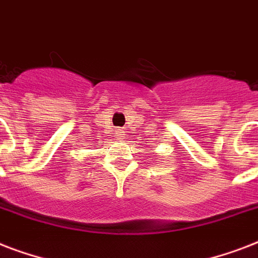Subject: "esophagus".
<instances>
[{
	"label": "esophagus",
	"instance_id": "obj_1",
	"mask_svg": "<svg viewBox=\"0 0 258 258\" xmlns=\"http://www.w3.org/2000/svg\"><path fill=\"white\" fill-rule=\"evenodd\" d=\"M115 134H116L117 138H121V135H123V131H121V130H116V131H115Z\"/></svg>",
	"mask_w": 258,
	"mask_h": 258
}]
</instances>
